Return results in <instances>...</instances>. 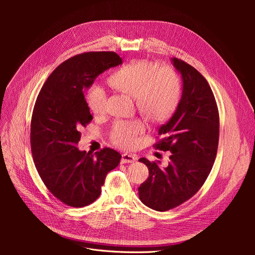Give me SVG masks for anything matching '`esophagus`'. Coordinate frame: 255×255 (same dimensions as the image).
I'll use <instances>...</instances> for the list:
<instances>
[{"label":"esophagus","instance_id":"1","mask_svg":"<svg viewBox=\"0 0 255 255\" xmlns=\"http://www.w3.org/2000/svg\"><path fill=\"white\" fill-rule=\"evenodd\" d=\"M135 160H136V157L132 154H128V153L122 154L121 163H131V162H134Z\"/></svg>","mask_w":255,"mask_h":255}]
</instances>
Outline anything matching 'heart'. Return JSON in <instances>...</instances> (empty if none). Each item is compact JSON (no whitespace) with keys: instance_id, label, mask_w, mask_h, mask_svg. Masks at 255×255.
<instances>
[{"instance_id":"obj_1","label":"heart","mask_w":255,"mask_h":255,"mask_svg":"<svg viewBox=\"0 0 255 255\" xmlns=\"http://www.w3.org/2000/svg\"><path fill=\"white\" fill-rule=\"evenodd\" d=\"M109 85L116 91L135 98L141 115L153 124H161L172 117L181 96V86L176 72L170 67H159L156 62L133 60L109 78ZM88 107L96 116L107 112V95L100 87H93L86 96ZM144 131L139 119L117 121L110 132L118 147L131 148Z\"/></svg>"}]
</instances>
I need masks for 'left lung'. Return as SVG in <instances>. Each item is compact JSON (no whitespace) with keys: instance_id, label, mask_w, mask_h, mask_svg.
Listing matches in <instances>:
<instances>
[{"instance_id":"left-lung-1","label":"left lung","mask_w":255,"mask_h":255,"mask_svg":"<svg viewBox=\"0 0 255 255\" xmlns=\"http://www.w3.org/2000/svg\"><path fill=\"white\" fill-rule=\"evenodd\" d=\"M183 78V95L169 121L160 126L153 147L171 152L166 167L140 158L149 170L138 188L139 199L147 207L165 212L191 199L202 188L213 167L220 119L214 94L207 80L186 61L172 58Z\"/></svg>"}]
</instances>
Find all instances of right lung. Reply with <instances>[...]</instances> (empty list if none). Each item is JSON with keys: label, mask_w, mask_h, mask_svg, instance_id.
<instances>
[{"label": "right lung", "mask_w": 255, "mask_h": 255, "mask_svg": "<svg viewBox=\"0 0 255 255\" xmlns=\"http://www.w3.org/2000/svg\"><path fill=\"white\" fill-rule=\"evenodd\" d=\"M120 63L122 58L114 51L72 56L51 72L36 99L30 128L35 167L48 191L69 207L94 203L107 173L120 163L121 154L114 149L104 147L93 154L76 146L81 129L93 119L84 90Z\"/></svg>", "instance_id": "right-lung-1"}]
</instances>
